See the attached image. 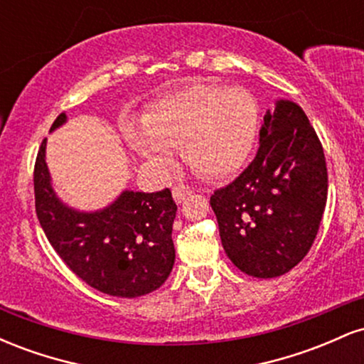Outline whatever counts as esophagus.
<instances>
[{"label": "esophagus", "mask_w": 364, "mask_h": 364, "mask_svg": "<svg viewBox=\"0 0 364 364\" xmlns=\"http://www.w3.org/2000/svg\"><path fill=\"white\" fill-rule=\"evenodd\" d=\"M190 195H191V190H190V188H188V186H185V185H178V186L173 188V198H174V202H178V203L185 202V200H186Z\"/></svg>", "instance_id": "esophagus-1"}]
</instances>
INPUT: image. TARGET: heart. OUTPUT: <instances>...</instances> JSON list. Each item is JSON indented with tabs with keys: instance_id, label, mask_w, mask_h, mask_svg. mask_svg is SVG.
I'll return each mask as SVG.
<instances>
[{
	"instance_id": "obj_1",
	"label": "heart",
	"mask_w": 364,
	"mask_h": 364,
	"mask_svg": "<svg viewBox=\"0 0 364 364\" xmlns=\"http://www.w3.org/2000/svg\"><path fill=\"white\" fill-rule=\"evenodd\" d=\"M258 119V104L248 90L195 83L154 102L141 116L144 127L128 123L124 136L150 166L168 168L171 149H179L198 174L224 178L248 159Z\"/></svg>"
}]
</instances>
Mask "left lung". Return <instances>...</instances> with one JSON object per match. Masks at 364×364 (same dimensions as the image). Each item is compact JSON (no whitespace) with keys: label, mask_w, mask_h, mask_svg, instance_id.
Wrapping results in <instances>:
<instances>
[{"label":"left lung","mask_w":364,"mask_h":364,"mask_svg":"<svg viewBox=\"0 0 364 364\" xmlns=\"http://www.w3.org/2000/svg\"><path fill=\"white\" fill-rule=\"evenodd\" d=\"M327 188L315 129L298 104L281 99L263 116L252 164L210 196L229 260L258 279L289 272L315 241Z\"/></svg>","instance_id":"8db88e82"}]
</instances>
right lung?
I'll use <instances>...</instances> for the list:
<instances>
[{
	"label": "right lung",
	"mask_w": 364,
	"mask_h": 364,
	"mask_svg": "<svg viewBox=\"0 0 364 364\" xmlns=\"http://www.w3.org/2000/svg\"><path fill=\"white\" fill-rule=\"evenodd\" d=\"M66 123L61 112L51 132ZM46 140L34 168L36 212L61 260L94 289L118 298H139L159 289L174 265L171 190L156 193L124 190L94 212L68 207L56 195L46 164Z\"/></svg>",
	"instance_id": "1"
}]
</instances>
